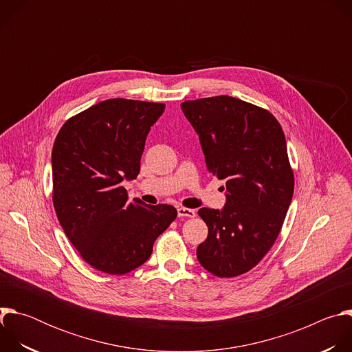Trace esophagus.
I'll list each match as a JSON object with an SVG mask.
<instances>
[{
	"mask_svg": "<svg viewBox=\"0 0 352 352\" xmlns=\"http://www.w3.org/2000/svg\"><path fill=\"white\" fill-rule=\"evenodd\" d=\"M196 216V212L192 209H186V208H179L178 209V217H188V219H193Z\"/></svg>",
	"mask_w": 352,
	"mask_h": 352,
	"instance_id": "obj_1",
	"label": "esophagus"
}]
</instances>
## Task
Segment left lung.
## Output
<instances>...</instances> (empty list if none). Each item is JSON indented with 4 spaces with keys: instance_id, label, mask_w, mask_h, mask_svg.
<instances>
[{
    "instance_id": "1",
    "label": "left lung",
    "mask_w": 352,
    "mask_h": 352,
    "mask_svg": "<svg viewBox=\"0 0 352 352\" xmlns=\"http://www.w3.org/2000/svg\"><path fill=\"white\" fill-rule=\"evenodd\" d=\"M210 174L226 179L224 209H199L209 228L199 263L217 277L254 269L276 242L294 193L285 136L266 109L230 96L186 100Z\"/></svg>"
}]
</instances>
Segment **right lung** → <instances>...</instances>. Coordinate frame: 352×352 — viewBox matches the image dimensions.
I'll return each instance as SVG.
<instances>
[{
	"label": "right lung",
	"instance_id": "right-lung-1",
	"mask_svg": "<svg viewBox=\"0 0 352 352\" xmlns=\"http://www.w3.org/2000/svg\"><path fill=\"white\" fill-rule=\"evenodd\" d=\"M166 104L110 98L71 117L53 146V205L82 259L98 272L126 274L152 255L177 219L170 205L128 202L124 179L140 170L146 136Z\"/></svg>",
	"mask_w": 352,
	"mask_h": 352
}]
</instances>
